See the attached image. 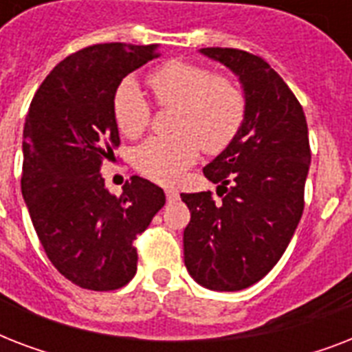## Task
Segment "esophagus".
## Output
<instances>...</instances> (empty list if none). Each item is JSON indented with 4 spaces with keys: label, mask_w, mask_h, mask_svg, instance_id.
I'll return each mask as SVG.
<instances>
[{
    "label": "esophagus",
    "mask_w": 352,
    "mask_h": 352,
    "mask_svg": "<svg viewBox=\"0 0 352 352\" xmlns=\"http://www.w3.org/2000/svg\"><path fill=\"white\" fill-rule=\"evenodd\" d=\"M166 199H168V203H175L177 199H179V192H177L175 188H166Z\"/></svg>",
    "instance_id": "1"
}]
</instances>
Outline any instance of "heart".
Masks as SVG:
<instances>
[{"mask_svg": "<svg viewBox=\"0 0 352 352\" xmlns=\"http://www.w3.org/2000/svg\"><path fill=\"white\" fill-rule=\"evenodd\" d=\"M149 85L159 104L177 107V133L151 137L138 146L135 164L149 179L173 184L195 164L201 146L208 153H219L234 140L245 118V95L234 80L179 60L155 69ZM113 109L126 137L137 138L148 129L151 106L135 80L126 78L118 85Z\"/></svg>", "mask_w": 352, "mask_h": 352, "instance_id": "1", "label": "heart"}]
</instances>
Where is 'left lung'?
Segmentation results:
<instances>
[{
	"mask_svg": "<svg viewBox=\"0 0 352 352\" xmlns=\"http://www.w3.org/2000/svg\"><path fill=\"white\" fill-rule=\"evenodd\" d=\"M201 54L239 78L246 111L235 138L203 168L217 186L181 193L192 212L184 228V265L199 285L234 292L263 279L281 259L303 214L311 166L303 107L263 58L206 47Z\"/></svg>",
	"mask_w": 352,
	"mask_h": 352,
	"instance_id": "obj_1",
	"label": "left lung"
}]
</instances>
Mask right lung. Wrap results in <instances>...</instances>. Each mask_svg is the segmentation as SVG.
<instances>
[{
	"label": "right lung",
	"mask_w": 352,
	"mask_h": 352,
	"mask_svg": "<svg viewBox=\"0 0 352 352\" xmlns=\"http://www.w3.org/2000/svg\"><path fill=\"white\" fill-rule=\"evenodd\" d=\"M159 45L100 43L60 62L30 102L23 127L21 195L47 257L89 290H115L137 274L135 239L166 203L133 175L117 197L100 166L120 144L113 100L127 74Z\"/></svg>",
	"instance_id": "add662e5"
}]
</instances>
